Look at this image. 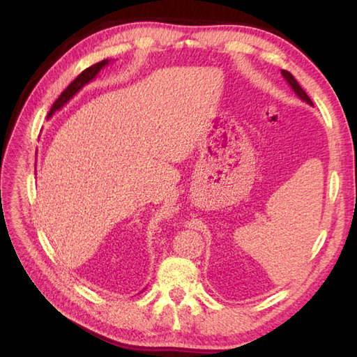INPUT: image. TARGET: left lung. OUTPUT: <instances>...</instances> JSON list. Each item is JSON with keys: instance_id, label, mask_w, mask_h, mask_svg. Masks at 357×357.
Returning <instances> with one entry per match:
<instances>
[{"instance_id": "8db88e82", "label": "left lung", "mask_w": 357, "mask_h": 357, "mask_svg": "<svg viewBox=\"0 0 357 357\" xmlns=\"http://www.w3.org/2000/svg\"><path fill=\"white\" fill-rule=\"evenodd\" d=\"M280 73H282V77H284V78L287 79V82H288V84H290V86H291V89L294 90V93H296V95H298V96L301 98V100H304V101H305L307 104H310V105H313L312 100H310V98H308V95L305 93V90H304V89H302V87L299 86V82L294 79V77H293V75H291L290 72H287V70H280Z\"/></svg>"}]
</instances>
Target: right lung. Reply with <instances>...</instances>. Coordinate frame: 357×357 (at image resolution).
Returning <instances> with one entry per match:
<instances>
[{"label":"right lung","instance_id":"add662e5","mask_svg":"<svg viewBox=\"0 0 357 357\" xmlns=\"http://www.w3.org/2000/svg\"><path fill=\"white\" fill-rule=\"evenodd\" d=\"M107 64H109V59H102V61L87 67L86 70H82V72L78 75V77L75 78L69 86H67V89L64 90V92L58 96V100H56L55 102H53L47 118H50V116L53 115V113L61 109L66 102H69L70 98H73L75 95H77V93L79 92V90H81L82 87H84L86 84H89V82L92 81L98 73H100V70L102 69V67H105Z\"/></svg>","mask_w":357,"mask_h":357}]
</instances>
